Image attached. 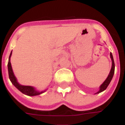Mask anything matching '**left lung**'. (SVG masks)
I'll return each mask as SVG.
<instances>
[{
  "label": "left lung",
  "mask_w": 125,
  "mask_h": 125,
  "mask_svg": "<svg viewBox=\"0 0 125 125\" xmlns=\"http://www.w3.org/2000/svg\"><path fill=\"white\" fill-rule=\"evenodd\" d=\"M110 56H111V60H112V67H111V71H110V73H109V75H108V77L106 79V80H105L104 82V83H102V85H100V90L98 91L97 93H96L95 94H98L102 92V91H104L107 89V87H108V85L111 82V80H112V77H113V75H114V70H115V64H114V59H113V56H112V53L111 52L110 53Z\"/></svg>",
  "instance_id": "1"
}]
</instances>
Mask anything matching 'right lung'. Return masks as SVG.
Returning a JSON list of instances; mask_svg holds the SVG:
<instances>
[{"instance_id": "add662e5", "label": "right lung", "mask_w": 125, "mask_h": 125, "mask_svg": "<svg viewBox=\"0 0 125 125\" xmlns=\"http://www.w3.org/2000/svg\"><path fill=\"white\" fill-rule=\"evenodd\" d=\"M11 54H12V51H11L10 55L9 57V61H8V73H9V78L11 80V83H13V85L18 89L20 91H21L22 93L25 94L27 96H37L40 95L41 94L45 93L46 90H44L43 91H38L36 90V89L34 87L32 86H29V85H22L21 84H20L17 81V79L15 77L14 75V73L13 72V69L11 67V64L10 62V58H11Z\"/></svg>"}]
</instances>
